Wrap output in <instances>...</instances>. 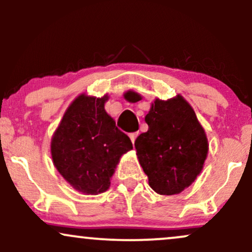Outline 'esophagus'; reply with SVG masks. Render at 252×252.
Listing matches in <instances>:
<instances>
[{
    "label": "esophagus",
    "instance_id": "34e87169",
    "mask_svg": "<svg viewBox=\"0 0 252 252\" xmlns=\"http://www.w3.org/2000/svg\"><path fill=\"white\" fill-rule=\"evenodd\" d=\"M138 136V132L137 131H135V132H130L129 134V137H130V140H131V142L134 143L135 142V140H136V137H137Z\"/></svg>",
    "mask_w": 252,
    "mask_h": 252
}]
</instances>
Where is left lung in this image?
Returning <instances> with one entry per match:
<instances>
[{
    "instance_id": "1",
    "label": "left lung",
    "mask_w": 252,
    "mask_h": 252,
    "mask_svg": "<svg viewBox=\"0 0 252 252\" xmlns=\"http://www.w3.org/2000/svg\"><path fill=\"white\" fill-rule=\"evenodd\" d=\"M126 98L140 100L141 96L129 91ZM144 120L148 131L136 138L135 148L149 186L158 194H178L194 182L204 167L209 153L205 130L180 94L155 99Z\"/></svg>"
}]
</instances>
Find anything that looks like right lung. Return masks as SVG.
<instances>
[{
  "instance_id": "right-lung-1",
  "label": "right lung",
  "mask_w": 252,
  "mask_h": 252,
  "mask_svg": "<svg viewBox=\"0 0 252 252\" xmlns=\"http://www.w3.org/2000/svg\"><path fill=\"white\" fill-rule=\"evenodd\" d=\"M108 94L78 96L63 114L51 141L52 160L73 189L98 194L110 187L121 156L132 143L106 114Z\"/></svg>"
}]
</instances>
